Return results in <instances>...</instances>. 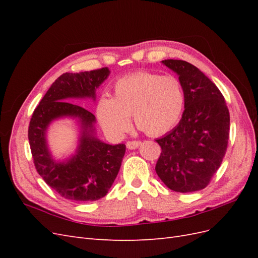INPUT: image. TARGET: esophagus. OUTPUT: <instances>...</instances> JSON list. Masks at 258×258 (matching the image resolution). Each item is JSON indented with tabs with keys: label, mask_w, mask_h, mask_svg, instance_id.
I'll list each match as a JSON object with an SVG mask.
<instances>
[{
	"label": "esophagus",
	"mask_w": 258,
	"mask_h": 258,
	"mask_svg": "<svg viewBox=\"0 0 258 258\" xmlns=\"http://www.w3.org/2000/svg\"><path fill=\"white\" fill-rule=\"evenodd\" d=\"M140 145H141V141H128L127 142V148L129 150H136Z\"/></svg>",
	"instance_id": "obj_1"
}]
</instances>
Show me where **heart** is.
<instances>
[{"label":"heart","mask_w":258,"mask_h":258,"mask_svg":"<svg viewBox=\"0 0 258 258\" xmlns=\"http://www.w3.org/2000/svg\"><path fill=\"white\" fill-rule=\"evenodd\" d=\"M184 92L174 76L138 72L114 84L113 98L101 97L96 114L101 127L114 138L130 128V116L137 126L150 136L165 135L181 118Z\"/></svg>","instance_id":"b5f03b06"}]
</instances>
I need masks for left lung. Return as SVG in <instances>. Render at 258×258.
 I'll return each mask as SVG.
<instances>
[{"instance_id": "1", "label": "left lung", "mask_w": 258, "mask_h": 258, "mask_svg": "<svg viewBox=\"0 0 258 258\" xmlns=\"http://www.w3.org/2000/svg\"><path fill=\"white\" fill-rule=\"evenodd\" d=\"M163 64L178 75L184 107L178 124L156 140L161 146L156 173L177 192L204 189L220 168L229 139V111L220 89L198 68L183 60Z\"/></svg>"}]
</instances>
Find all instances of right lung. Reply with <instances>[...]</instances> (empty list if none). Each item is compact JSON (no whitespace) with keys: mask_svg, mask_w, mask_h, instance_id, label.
<instances>
[{"mask_svg":"<svg viewBox=\"0 0 258 258\" xmlns=\"http://www.w3.org/2000/svg\"><path fill=\"white\" fill-rule=\"evenodd\" d=\"M102 68L80 73H64L52 83L31 117L28 138L36 171L61 197L73 201H95L111 188L121 166L126 145H111L96 137V116L73 99L96 100V90L110 75ZM74 118L80 124L76 154L58 162L47 145V129L60 118Z\"/></svg>","mask_w":258,"mask_h":258,"instance_id":"1","label":"right lung"}]
</instances>
